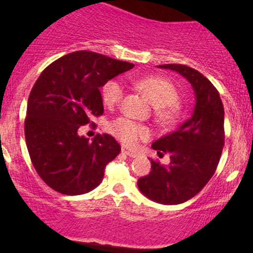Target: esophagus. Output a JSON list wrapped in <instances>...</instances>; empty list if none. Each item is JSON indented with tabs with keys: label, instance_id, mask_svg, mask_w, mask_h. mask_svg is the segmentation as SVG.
I'll list each match as a JSON object with an SVG mask.
<instances>
[{
	"label": "esophagus",
	"instance_id": "obj_1",
	"mask_svg": "<svg viewBox=\"0 0 253 253\" xmlns=\"http://www.w3.org/2000/svg\"><path fill=\"white\" fill-rule=\"evenodd\" d=\"M123 153H125V155H127L128 157H133V158L138 156V153L136 152H133V151H129L127 149H123Z\"/></svg>",
	"mask_w": 253,
	"mask_h": 253
}]
</instances>
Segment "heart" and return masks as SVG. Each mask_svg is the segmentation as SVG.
<instances>
[{
    "label": "heart",
    "instance_id": "obj_1",
    "mask_svg": "<svg viewBox=\"0 0 253 253\" xmlns=\"http://www.w3.org/2000/svg\"><path fill=\"white\" fill-rule=\"evenodd\" d=\"M136 85L155 106V114L159 123L169 126L178 120V92L170 81L163 77L150 76L139 80ZM123 96L124 86L119 81L110 80L103 84L102 98L106 106H117L121 102ZM107 129L118 140L130 147L138 145L140 140H146L151 135V130L146 126L124 117L110 121Z\"/></svg>",
    "mask_w": 253,
    "mask_h": 253
}]
</instances>
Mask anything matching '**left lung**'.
Wrapping results in <instances>:
<instances>
[{"label":"left lung","mask_w":253,"mask_h":253,"mask_svg":"<svg viewBox=\"0 0 253 253\" xmlns=\"http://www.w3.org/2000/svg\"><path fill=\"white\" fill-rule=\"evenodd\" d=\"M193 85L196 104L190 119L178 129L152 144L159 156L170 155V164L151 159L149 175L138 179V188L152 201L183 203L203 189L215 172L225 144L223 106L219 91L201 72L182 64H164Z\"/></svg>","instance_id":"left-lung-1"}]
</instances>
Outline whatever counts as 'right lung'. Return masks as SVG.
I'll list each match as a JSON object with an SVG mask.
<instances>
[{
	"instance_id": "right-lung-1",
	"label": "right lung",
	"mask_w": 253,
	"mask_h": 253,
	"mask_svg": "<svg viewBox=\"0 0 253 253\" xmlns=\"http://www.w3.org/2000/svg\"><path fill=\"white\" fill-rule=\"evenodd\" d=\"M133 64L90 51H77L54 60L31 90L25 138L32 164L48 187L64 195L95 189L106 165L121 147L109 134L92 141L78 135L84 125L103 114L100 88Z\"/></svg>"
}]
</instances>
